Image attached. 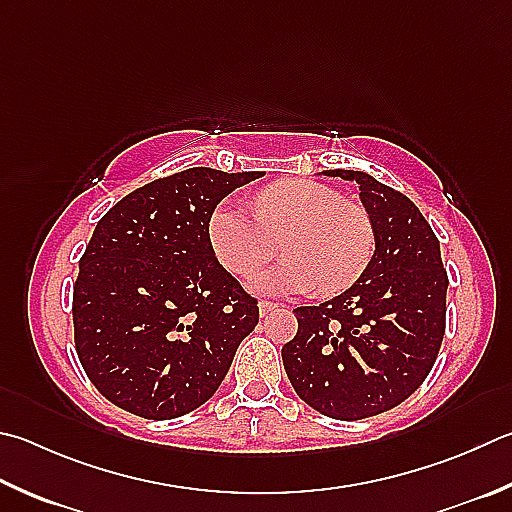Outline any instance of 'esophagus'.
Returning a JSON list of instances; mask_svg holds the SVG:
<instances>
[{
    "mask_svg": "<svg viewBox=\"0 0 512 512\" xmlns=\"http://www.w3.org/2000/svg\"><path fill=\"white\" fill-rule=\"evenodd\" d=\"M275 309H277V304H275V302H268V300H262V302H259V313H262V315L271 313V311H275Z\"/></svg>",
    "mask_w": 512,
    "mask_h": 512,
    "instance_id": "34e87169",
    "label": "esophagus"
}]
</instances>
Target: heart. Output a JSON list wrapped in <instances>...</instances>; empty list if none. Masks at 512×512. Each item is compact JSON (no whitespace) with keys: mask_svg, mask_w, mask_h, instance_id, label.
I'll use <instances>...</instances> for the list:
<instances>
[{"mask_svg":"<svg viewBox=\"0 0 512 512\" xmlns=\"http://www.w3.org/2000/svg\"><path fill=\"white\" fill-rule=\"evenodd\" d=\"M282 264L255 275L257 293H338L365 273L376 250L369 212L342 199L329 185L295 179L264 188L253 210L235 199L221 201L208 221V244L232 275L248 277L275 255Z\"/></svg>","mask_w":512,"mask_h":512,"instance_id":"1","label":"heart"}]
</instances>
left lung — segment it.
Instances as JSON below:
<instances>
[{"label":"left lung","instance_id":"left-lung-1","mask_svg":"<svg viewBox=\"0 0 512 512\" xmlns=\"http://www.w3.org/2000/svg\"><path fill=\"white\" fill-rule=\"evenodd\" d=\"M324 174L358 183L376 250L345 293L297 306V333L282 360L304 403L358 421L403 403L430 374L445 333L448 273L439 239L403 192L365 172Z\"/></svg>","mask_w":512,"mask_h":512}]
</instances>
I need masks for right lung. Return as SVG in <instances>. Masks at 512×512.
Masks as SVG:
<instances>
[{"instance_id":"1","label":"right lung","mask_w":512,"mask_h":512,"mask_svg":"<svg viewBox=\"0 0 512 512\" xmlns=\"http://www.w3.org/2000/svg\"><path fill=\"white\" fill-rule=\"evenodd\" d=\"M259 176L192 167L127 194L98 221L73 284V340L107 401L165 421L217 392L259 306L217 262L208 221Z\"/></svg>"}]
</instances>
